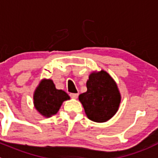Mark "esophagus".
Segmentation results:
<instances>
[{
    "instance_id": "esophagus-1",
    "label": "esophagus",
    "mask_w": 158,
    "mask_h": 158,
    "mask_svg": "<svg viewBox=\"0 0 158 158\" xmlns=\"http://www.w3.org/2000/svg\"><path fill=\"white\" fill-rule=\"evenodd\" d=\"M70 96L72 97V98H77L79 96V94H70Z\"/></svg>"
}]
</instances>
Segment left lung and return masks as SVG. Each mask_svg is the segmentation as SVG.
Returning a JSON list of instances; mask_svg holds the SVG:
<instances>
[{"mask_svg": "<svg viewBox=\"0 0 158 158\" xmlns=\"http://www.w3.org/2000/svg\"><path fill=\"white\" fill-rule=\"evenodd\" d=\"M87 90L79 96L89 120L103 123L113 117L118 111L121 100L114 79L106 71L92 72L86 82Z\"/></svg>", "mask_w": 158, "mask_h": 158, "instance_id": "8db88e82", "label": "left lung"}]
</instances>
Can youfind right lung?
<instances>
[{
	"instance_id": "add662e5",
	"label": "right lung",
	"mask_w": 158,
	"mask_h": 158,
	"mask_svg": "<svg viewBox=\"0 0 158 158\" xmlns=\"http://www.w3.org/2000/svg\"><path fill=\"white\" fill-rule=\"evenodd\" d=\"M69 99V94L62 89H56L51 79H42L34 94L35 109L45 117L56 114L62 103Z\"/></svg>"
}]
</instances>
